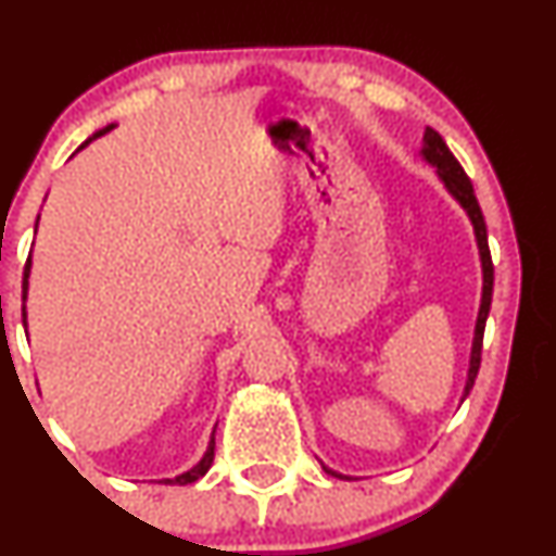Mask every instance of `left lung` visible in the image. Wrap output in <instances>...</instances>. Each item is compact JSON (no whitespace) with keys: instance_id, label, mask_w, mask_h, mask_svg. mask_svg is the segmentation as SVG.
Segmentation results:
<instances>
[{"instance_id":"obj_1","label":"left lung","mask_w":556,"mask_h":556,"mask_svg":"<svg viewBox=\"0 0 556 556\" xmlns=\"http://www.w3.org/2000/svg\"><path fill=\"white\" fill-rule=\"evenodd\" d=\"M420 154L429 164H433L442 177V182L446 185L452 195L460 201V206L468 212L470 222H473L476 229V240H478V253H481V266H483V295H481V308H478V321H476V337H473V350H470V368H468V384H465V397L473 389V381L478 376V368H481V348H483V329H486V318H489V308H491V292H494V264H491V251H489V238H486V222H483L481 206H478V198L473 193V182L470 177L465 175V169L460 167L455 154L446 149L444 138L439 136L437 130L426 127L424 132V149ZM327 470V468H324ZM327 473L337 476L334 470H327Z\"/></svg>"}]
</instances>
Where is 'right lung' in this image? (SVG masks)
<instances>
[{
    "mask_svg": "<svg viewBox=\"0 0 556 556\" xmlns=\"http://www.w3.org/2000/svg\"><path fill=\"white\" fill-rule=\"evenodd\" d=\"M114 125H106L104 130H99L96 132L93 138H99V136H104V132H110ZM93 138H88L86 143L83 146H88L91 143ZM80 146V149H83ZM28 274H30V258L25 261V271H23V300H25V292H28ZM23 327H25V308H23ZM212 463H214V437H212V444H208V450H206V455H203V460L195 465V468H190L188 473H182V476H175V478H167V483H180V486H185V483H193V481H198V478L201 476H206V470L212 468Z\"/></svg>",
    "mask_w": 556,
    "mask_h": 556,
    "instance_id": "add662e5",
    "label": "right lung"
}]
</instances>
